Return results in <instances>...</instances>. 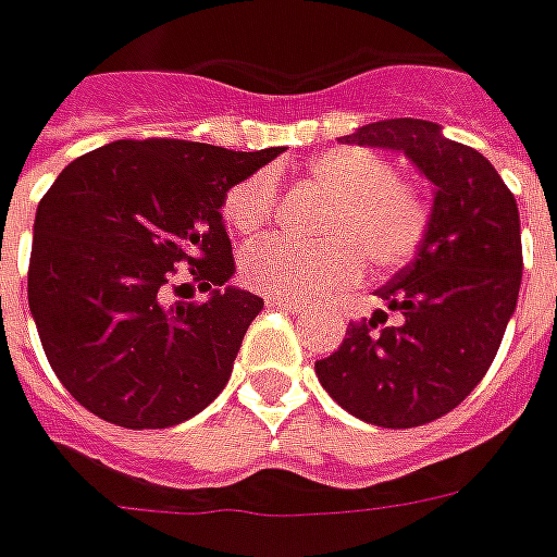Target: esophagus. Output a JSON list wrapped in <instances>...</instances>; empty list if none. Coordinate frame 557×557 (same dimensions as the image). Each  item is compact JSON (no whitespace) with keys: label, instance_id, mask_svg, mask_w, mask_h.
Returning <instances> with one entry per match:
<instances>
[{"label":"esophagus","instance_id":"34e87169","mask_svg":"<svg viewBox=\"0 0 557 557\" xmlns=\"http://www.w3.org/2000/svg\"><path fill=\"white\" fill-rule=\"evenodd\" d=\"M267 305H270V308H278V311H290V313L308 311V305H305V302H294V299H278V296H267Z\"/></svg>","mask_w":557,"mask_h":557}]
</instances>
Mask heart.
Listing matches in <instances>:
<instances>
[{"mask_svg":"<svg viewBox=\"0 0 557 557\" xmlns=\"http://www.w3.org/2000/svg\"><path fill=\"white\" fill-rule=\"evenodd\" d=\"M311 182L334 199L320 234L325 244L299 246L267 237L246 246L240 275L258 294L313 302L332 299L361 282L367 261L399 270L420 252L432 223V205L396 166L373 149L337 146L308 164ZM275 211L273 173H252L225 194L223 216L234 234H255Z\"/></svg>","mask_w":557,"mask_h":557,"instance_id":"1","label":"heart"}]
</instances>
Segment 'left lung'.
Masks as SVG:
<instances>
[{
    "instance_id": "obj_1",
    "label": "left lung",
    "mask_w": 557,
    "mask_h": 557,
    "mask_svg": "<svg viewBox=\"0 0 557 557\" xmlns=\"http://www.w3.org/2000/svg\"><path fill=\"white\" fill-rule=\"evenodd\" d=\"M343 144L396 149L434 184L420 252L379 290L386 311L349 323L317 379L343 411L382 429H413L467 399L496 358L522 282L517 199L472 146L429 120L361 125Z\"/></svg>"
}]
</instances>
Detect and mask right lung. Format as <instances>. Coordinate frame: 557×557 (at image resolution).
<instances>
[{
  "label": "right lung",
  "instance_id": "right-lung-1",
  "mask_svg": "<svg viewBox=\"0 0 557 557\" xmlns=\"http://www.w3.org/2000/svg\"><path fill=\"white\" fill-rule=\"evenodd\" d=\"M278 146L114 140L66 164L37 205L28 308L75 403L123 429H166L214 403L263 299L228 287L225 194ZM190 265L205 304H166Z\"/></svg>",
  "mask_w": 557,
  "mask_h": 557
}]
</instances>
